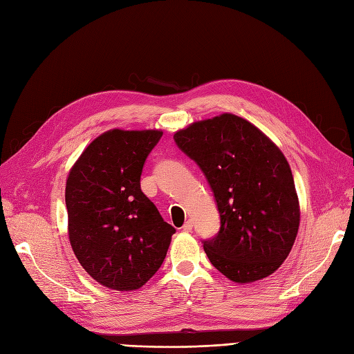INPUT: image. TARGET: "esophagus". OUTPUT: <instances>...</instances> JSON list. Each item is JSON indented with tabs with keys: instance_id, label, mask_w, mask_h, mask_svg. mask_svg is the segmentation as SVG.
Wrapping results in <instances>:
<instances>
[{
	"instance_id": "1",
	"label": "esophagus",
	"mask_w": 354,
	"mask_h": 354,
	"mask_svg": "<svg viewBox=\"0 0 354 354\" xmlns=\"http://www.w3.org/2000/svg\"><path fill=\"white\" fill-rule=\"evenodd\" d=\"M192 227H194V223H192V220H188V221H185V225L184 226H182V230H184V232H191L192 230Z\"/></svg>"
}]
</instances>
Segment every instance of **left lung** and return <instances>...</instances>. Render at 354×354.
Instances as JSON below:
<instances>
[{
  "label": "left lung",
  "instance_id": "left-lung-1",
  "mask_svg": "<svg viewBox=\"0 0 354 354\" xmlns=\"http://www.w3.org/2000/svg\"><path fill=\"white\" fill-rule=\"evenodd\" d=\"M212 187L220 230L204 241L210 263L234 283L268 277L290 254L300 208L289 163L263 131L233 113L174 136Z\"/></svg>",
  "mask_w": 354,
  "mask_h": 354
}]
</instances>
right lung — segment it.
<instances>
[{"label": "right lung", "instance_id": "1", "mask_svg": "<svg viewBox=\"0 0 354 354\" xmlns=\"http://www.w3.org/2000/svg\"><path fill=\"white\" fill-rule=\"evenodd\" d=\"M159 129H111L91 141L65 185L68 236L82 267L113 290H137L160 268L175 227L142 194Z\"/></svg>", "mask_w": 354, "mask_h": 354}]
</instances>
